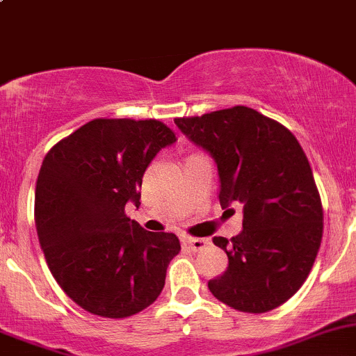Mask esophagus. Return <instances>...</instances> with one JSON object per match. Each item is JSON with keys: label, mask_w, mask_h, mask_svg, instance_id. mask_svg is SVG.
<instances>
[{"label": "esophagus", "mask_w": 356, "mask_h": 356, "mask_svg": "<svg viewBox=\"0 0 356 356\" xmlns=\"http://www.w3.org/2000/svg\"><path fill=\"white\" fill-rule=\"evenodd\" d=\"M182 241H184V245L193 251H200V250H203L204 246L210 245V239L191 238V236H184V238H182Z\"/></svg>", "instance_id": "obj_1"}]
</instances>
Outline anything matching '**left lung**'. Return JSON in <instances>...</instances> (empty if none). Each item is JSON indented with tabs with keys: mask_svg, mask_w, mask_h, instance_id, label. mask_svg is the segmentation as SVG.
Segmentation results:
<instances>
[{
	"mask_svg": "<svg viewBox=\"0 0 356 356\" xmlns=\"http://www.w3.org/2000/svg\"><path fill=\"white\" fill-rule=\"evenodd\" d=\"M217 163L222 208L243 204V231L213 243L229 267L208 282L234 310L264 314L303 286L321 248L324 211L310 163L293 132L248 106L175 118Z\"/></svg>",
	"mask_w": 356,
	"mask_h": 356,
	"instance_id": "left-lung-1",
	"label": "left lung"
}]
</instances>
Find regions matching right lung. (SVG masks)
Segmentation results:
<instances>
[{
	"mask_svg": "<svg viewBox=\"0 0 356 356\" xmlns=\"http://www.w3.org/2000/svg\"><path fill=\"white\" fill-rule=\"evenodd\" d=\"M175 141L153 118H95L42 160L34 204L39 245L60 288L89 314L131 317L160 296L181 243L172 232L145 231L125 204H139L146 168Z\"/></svg>",
	"mask_w": 356,
	"mask_h": 356,
	"instance_id": "right-lung-1",
	"label": "right lung"
}]
</instances>
